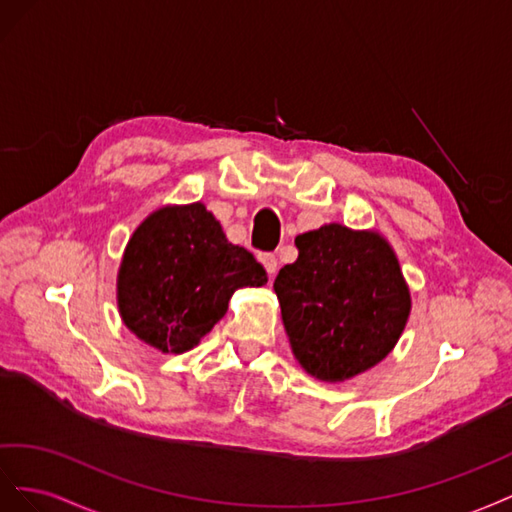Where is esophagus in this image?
I'll return each instance as SVG.
<instances>
[{"label":"esophagus","instance_id":"esophagus-1","mask_svg":"<svg viewBox=\"0 0 512 512\" xmlns=\"http://www.w3.org/2000/svg\"><path fill=\"white\" fill-rule=\"evenodd\" d=\"M259 261H261V264H264V268L268 270L270 276H274V272L279 270V259H276L274 253H261Z\"/></svg>","mask_w":512,"mask_h":512}]
</instances>
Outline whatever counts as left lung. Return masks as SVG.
Instances as JSON below:
<instances>
[{
	"mask_svg": "<svg viewBox=\"0 0 512 512\" xmlns=\"http://www.w3.org/2000/svg\"><path fill=\"white\" fill-rule=\"evenodd\" d=\"M274 291L294 356L313 377L345 382L384 360L410 315V291L375 231L324 225L296 238Z\"/></svg>",
	"mask_w": 512,
	"mask_h": 512,
	"instance_id": "8db88e82",
	"label": "left lung"
}]
</instances>
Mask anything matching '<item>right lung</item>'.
Listing matches in <instances>:
<instances>
[{"instance_id": "right-lung-1", "label": "right lung", "mask_w": 512, "mask_h": 512, "mask_svg": "<svg viewBox=\"0 0 512 512\" xmlns=\"http://www.w3.org/2000/svg\"><path fill=\"white\" fill-rule=\"evenodd\" d=\"M264 283V266L225 238L206 206H169L145 218L130 238L118 304L141 341L182 354L227 313L233 291Z\"/></svg>"}]
</instances>
